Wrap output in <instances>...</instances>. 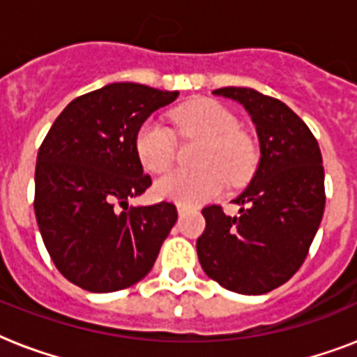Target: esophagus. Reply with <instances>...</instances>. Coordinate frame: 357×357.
<instances>
[{
  "label": "esophagus",
  "mask_w": 357,
  "mask_h": 357,
  "mask_svg": "<svg viewBox=\"0 0 357 357\" xmlns=\"http://www.w3.org/2000/svg\"><path fill=\"white\" fill-rule=\"evenodd\" d=\"M190 209L187 206H181V204H178V213H179V217H183V215H187Z\"/></svg>",
  "instance_id": "1"
}]
</instances>
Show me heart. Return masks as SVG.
Masks as SVG:
<instances>
[{
    "mask_svg": "<svg viewBox=\"0 0 357 357\" xmlns=\"http://www.w3.org/2000/svg\"><path fill=\"white\" fill-rule=\"evenodd\" d=\"M185 137L204 139L195 157L196 170H172L155 181L159 198L196 206L220 192L229 181H241L254 168V148L246 135L237 131V120L228 109L211 100L189 103L172 116ZM135 151L148 172H162L174 162L176 139L168 126L157 119L140 123L135 135Z\"/></svg>",
    "mask_w": 357,
    "mask_h": 357,
    "instance_id": "heart-1",
    "label": "heart"
}]
</instances>
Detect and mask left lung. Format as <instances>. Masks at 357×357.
<instances>
[{
    "instance_id": "obj_1",
    "label": "left lung",
    "mask_w": 357,
    "mask_h": 357,
    "mask_svg": "<svg viewBox=\"0 0 357 357\" xmlns=\"http://www.w3.org/2000/svg\"><path fill=\"white\" fill-rule=\"evenodd\" d=\"M213 94L241 103L259 139V165L243 195L238 217L220 206L202 209L206 229L196 241L207 276L241 294H265L293 278L321 226L324 167L319 142L300 116L254 89Z\"/></svg>"
}]
</instances>
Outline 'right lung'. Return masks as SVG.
<instances>
[{"label":"right lung","mask_w":357,"mask_h":357,"mask_svg":"<svg viewBox=\"0 0 357 357\" xmlns=\"http://www.w3.org/2000/svg\"><path fill=\"white\" fill-rule=\"evenodd\" d=\"M178 91L111 83L75 98L36 155L35 215L53 263L91 293L131 287L151 271L178 220L176 206H129L151 185L135 135Z\"/></svg>","instance_id":"obj_1"}]
</instances>
